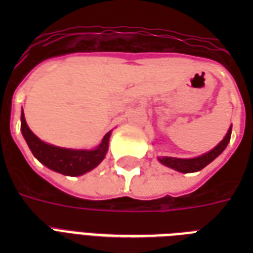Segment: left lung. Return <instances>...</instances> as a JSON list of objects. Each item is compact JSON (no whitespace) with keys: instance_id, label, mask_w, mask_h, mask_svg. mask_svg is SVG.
Wrapping results in <instances>:
<instances>
[{"instance_id":"1","label":"left lung","mask_w":253,"mask_h":253,"mask_svg":"<svg viewBox=\"0 0 253 253\" xmlns=\"http://www.w3.org/2000/svg\"><path fill=\"white\" fill-rule=\"evenodd\" d=\"M231 130L232 126H230L227 134L223 138V140H220L212 150H210L206 154L197 156V158L192 159H180V158H168V156H163V158H158V160L162 163L163 166L172 168L177 172L181 173H192V172H198L201 169H204L205 167L210 164V163L219 156L226 147L230 143V138H231Z\"/></svg>"}]
</instances>
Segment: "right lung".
I'll return each mask as SVG.
<instances>
[{
    "mask_svg": "<svg viewBox=\"0 0 253 253\" xmlns=\"http://www.w3.org/2000/svg\"><path fill=\"white\" fill-rule=\"evenodd\" d=\"M21 131L27 146L39 162L57 173L65 176H81L99 166L109 150L111 131L103 136L102 142L93 150H72L43 142L30 130L23 110L21 113Z\"/></svg>",
    "mask_w": 253,
    "mask_h": 253,
    "instance_id": "1",
    "label": "right lung"
}]
</instances>
